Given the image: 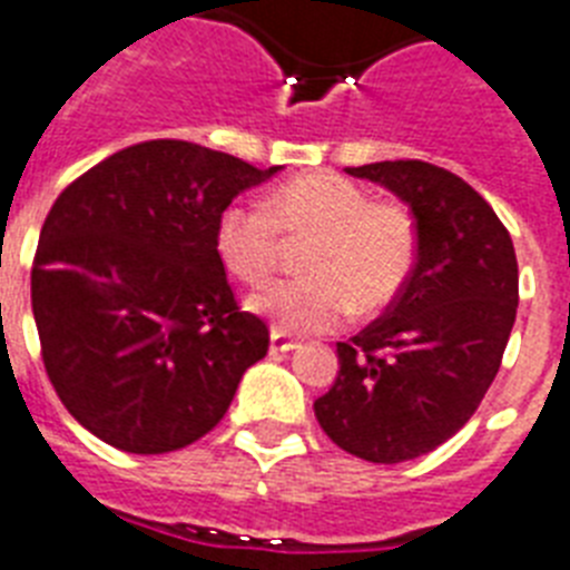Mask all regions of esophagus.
<instances>
[{"mask_svg":"<svg viewBox=\"0 0 570 570\" xmlns=\"http://www.w3.org/2000/svg\"><path fill=\"white\" fill-rule=\"evenodd\" d=\"M293 348H298V342L293 336H286L284 331H272V354H286Z\"/></svg>","mask_w":570,"mask_h":570,"instance_id":"34e87169","label":"esophagus"}]
</instances>
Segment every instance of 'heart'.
<instances>
[{"instance_id":"heart-1","label":"heart","mask_w":570,"mask_h":570,"mask_svg":"<svg viewBox=\"0 0 570 570\" xmlns=\"http://www.w3.org/2000/svg\"><path fill=\"white\" fill-rule=\"evenodd\" d=\"M286 239L309 237L304 277L275 281L248 298V309L286 333L333 331L357 313H377L401 295L419 257V228L395 202L333 173H307L275 187L261 205L230 202L216 219L213 245L243 284L277 269Z\"/></svg>"}]
</instances>
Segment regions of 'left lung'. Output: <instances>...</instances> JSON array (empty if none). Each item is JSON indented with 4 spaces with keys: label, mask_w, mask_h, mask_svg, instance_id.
Instances as JSON below:
<instances>
[{
    "label": "left lung",
    "mask_w": 570,
    "mask_h": 570,
    "mask_svg": "<svg viewBox=\"0 0 570 570\" xmlns=\"http://www.w3.org/2000/svg\"><path fill=\"white\" fill-rule=\"evenodd\" d=\"M392 189L419 228L415 269L381 318L336 342L340 374L313 410L368 462H406L451 439L501 368L518 309L510 230L478 189L424 160L348 166Z\"/></svg>",
    "instance_id": "left-lung-1"
}]
</instances>
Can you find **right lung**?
I'll return each mask as SVG.
<instances>
[{
    "label": "right lung",
    "instance_id": "add662e5",
    "mask_svg": "<svg viewBox=\"0 0 570 570\" xmlns=\"http://www.w3.org/2000/svg\"><path fill=\"white\" fill-rule=\"evenodd\" d=\"M277 173L184 140L128 146L76 178L31 266L40 354L69 415L128 453L193 445L228 413L269 327L239 309L213 230Z\"/></svg>",
    "mask_w": 570,
    "mask_h": 570
}]
</instances>
